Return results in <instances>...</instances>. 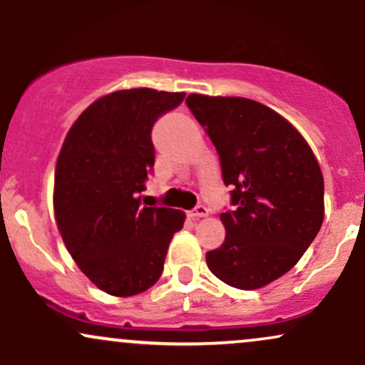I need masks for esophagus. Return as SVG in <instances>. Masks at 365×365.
Segmentation results:
<instances>
[{
	"mask_svg": "<svg viewBox=\"0 0 365 365\" xmlns=\"http://www.w3.org/2000/svg\"><path fill=\"white\" fill-rule=\"evenodd\" d=\"M207 215H209V209L204 206V204H197V206L190 211V216L194 217V220H197V217H204Z\"/></svg>",
	"mask_w": 365,
	"mask_h": 365,
	"instance_id": "34e87169",
	"label": "esophagus"
}]
</instances>
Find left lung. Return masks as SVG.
<instances>
[{"label":"left lung","mask_w":365,"mask_h":365,"mask_svg":"<svg viewBox=\"0 0 365 365\" xmlns=\"http://www.w3.org/2000/svg\"><path fill=\"white\" fill-rule=\"evenodd\" d=\"M188 110L217 150L232 207L226 238L206 254L211 273L255 290L292 269L324 220V180L304 137L283 116L245 98L190 94Z\"/></svg>","instance_id":"left-lung-1"}]
</instances>
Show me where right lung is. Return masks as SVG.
Instances as JSON below:
<instances>
[{
    "label": "right lung",
    "instance_id": "1",
    "mask_svg": "<svg viewBox=\"0 0 365 365\" xmlns=\"http://www.w3.org/2000/svg\"><path fill=\"white\" fill-rule=\"evenodd\" d=\"M183 92L118 91L92 103L66 135L54 171V215L66 249L103 292L130 297L158 282L185 215L144 206L154 123Z\"/></svg>",
    "mask_w": 365,
    "mask_h": 365
}]
</instances>
